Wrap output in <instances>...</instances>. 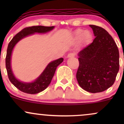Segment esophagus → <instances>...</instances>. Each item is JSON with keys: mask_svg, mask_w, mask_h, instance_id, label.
Returning a JSON list of instances; mask_svg holds the SVG:
<instances>
[{"mask_svg": "<svg viewBox=\"0 0 124 124\" xmlns=\"http://www.w3.org/2000/svg\"><path fill=\"white\" fill-rule=\"evenodd\" d=\"M75 54L74 53H69L68 55H67L66 57L67 58H73L75 56Z\"/></svg>", "mask_w": 124, "mask_h": 124, "instance_id": "34e87169", "label": "esophagus"}]
</instances>
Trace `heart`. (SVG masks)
Instances as JSON below:
<instances>
[{
  "mask_svg": "<svg viewBox=\"0 0 124 124\" xmlns=\"http://www.w3.org/2000/svg\"><path fill=\"white\" fill-rule=\"evenodd\" d=\"M74 37L75 39L81 38L82 41H89L92 37L90 32L88 30L84 31L82 29H78L74 32Z\"/></svg>",
  "mask_w": 124,
  "mask_h": 124,
  "instance_id": "heart-1",
  "label": "heart"
}]
</instances>
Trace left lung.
Masks as SVG:
<instances>
[{"label":"left lung","instance_id":"8db88e82","mask_svg":"<svg viewBox=\"0 0 124 124\" xmlns=\"http://www.w3.org/2000/svg\"><path fill=\"white\" fill-rule=\"evenodd\" d=\"M89 26L96 37L78 53L76 79L85 90L100 93L110 87L116 80L119 67V51L106 30L94 25Z\"/></svg>","mask_w":124,"mask_h":124}]
</instances>
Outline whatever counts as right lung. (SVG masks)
I'll return each mask as SVG.
<instances>
[{"label":"right lung","mask_w":124,"mask_h":124,"mask_svg":"<svg viewBox=\"0 0 124 124\" xmlns=\"http://www.w3.org/2000/svg\"><path fill=\"white\" fill-rule=\"evenodd\" d=\"M54 28H55L54 26L45 27L42 25L26 27L17 34L8 44L7 49L6 57V68L8 72V79L11 83L16 87L24 93L31 94H37L42 92L46 88H47V87L51 83L56 68L63 62V58H61L49 62L43 72L34 81L32 82H24L17 79L12 71L11 59H12L13 50L17 42L23 38L34 34L35 33H46L52 31Z\"/></svg>","instance_id":"add662e5"}]
</instances>
